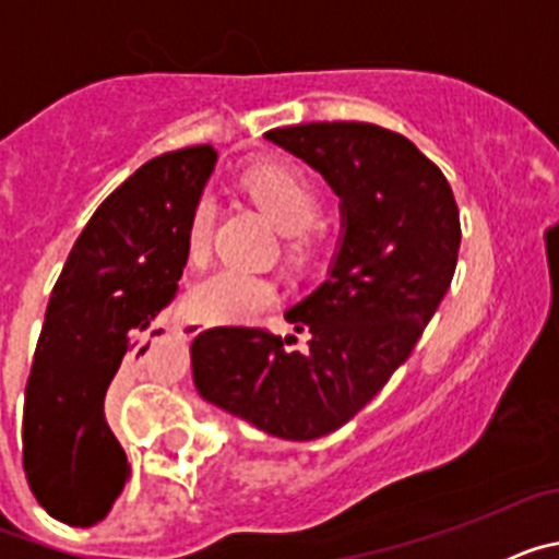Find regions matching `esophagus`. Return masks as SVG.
Wrapping results in <instances>:
<instances>
[{
    "instance_id": "obj_1",
    "label": "esophagus",
    "mask_w": 559,
    "mask_h": 559,
    "mask_svg": "<svg viewBox=\"0 0 559 559\" xmlns=\"http://www.w3.org/2000/svg\"><path fill=\"white\" fill-rule=\"evenodd\" d=\"M201 333V324H195V322H187L185 324V335L187 338H192V335H199Z\"/></svg>"
}]
</instances>
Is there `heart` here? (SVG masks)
<instances>
[{
    "label": "heart",
    "mask_w": 559,
    "mask_h": 559,
    "mask_svg": "<svg viewBox=\"0 0 559 559\" xmlns=\"http://www.w3.org/2000/svg\"><path fill=\"white\" fill-rule=\"evenodd\" d=\"M246 190L269 210L271 218L290 231V243H299L308 226L319 215V190L290 162H260L243 176ZM212 229H215V201L201 195L192 206L187 224V251L192 263H201L210 254ZM276 285L265 274L226 265L204 276L192 288V310L204 322H243L274 302Z\"/></svg>",
    "instance_id": "1"
}]
</instances>
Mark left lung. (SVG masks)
Masks as SVG:
<instances>
[{
    "label": "left lung",
    "instance_id": "left-lung-1",
    "mask_svg": "<svg viewBox=\"0 0 559 559\" xmlns=\"http://www.w3.org/2000/svg\"><path fill=\"white\" fill-rule=\"evenodd\" d=\"M265 140L338 195V251L328 280L285 310L308 347L260 328L204 330L190 347L192 383L231 417L308 442L353 419L412 355L451 288L462 226L442 170L400 133L308 122Z\"/></svg>",
    "mask_w": 559,
    "mask_h": 559
}]
</instances>
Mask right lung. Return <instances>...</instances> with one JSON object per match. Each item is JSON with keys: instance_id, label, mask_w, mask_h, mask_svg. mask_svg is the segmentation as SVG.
I'll list each match as a JSON object with an SVG mask.
<instances>
[{"instance_id": "right-lung-1", "label": "right lung", "mask_w": 559, "mask_h": 559, "mask_svg": "<svg viewBox=\"0 0 559 559\" xmlns=\"http://www.w3.org/2000/svg\"><path fill=\"white\" fill-rule=\"evenodd\" d=\"M218 162L212 145L162 153L97 206L49 296L24 389L29 490L69 526H95L131 467L106 400L145 358L187 265V224Z\"/></svg>"}]
</instances>
